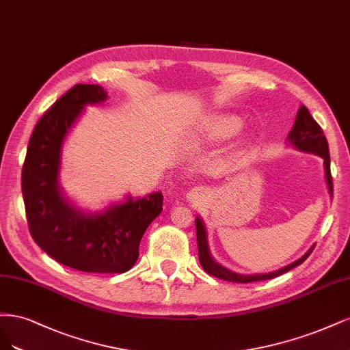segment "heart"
Listing matches in <instances>:
<instances>
[{"instance_id": "b5f03b06", "label": "heart", "mask_w": 350, "mask_h": 350, "mask_svg": "<svg viewBox=\"0 0 350 350\" xmlns=\"http://www.w3.org/2000/svg\"><path fill=\"white\" fill-rule=\"evenodd\" d=\"M243 128L241 118L235 115H211L200 123L199 133L209 141L228 139L235 137Z\"/></svg>"}]
</instances>
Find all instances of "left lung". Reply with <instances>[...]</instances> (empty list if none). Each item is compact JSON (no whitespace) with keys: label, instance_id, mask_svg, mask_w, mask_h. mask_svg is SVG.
<instances>
[{"label":"left lung","instance_id":"obj_1","mask_svg":"<svg viewBox=\"0 0 350 350\" xmlns=\"http://www.w3.org/2000/svg\"><path fill=\"white\" fill-rule=\"evenodd\" d=\"M289 142L295 146L299 151H306V152H312L320 155L324 160V170H325V180H327V186H329V193L333 198V178L330 173V154H329V144H327V139L324 137V133L320 128L317 122L314 120V118L310 115V111L306 106H301L294 126H292V131L288 135ZM196 239H198V252H199V262L200 266L204 267L206 273L211 276H215L224 280L228 282H237V284H249V282H257V280H266V279H272L276 276L284 275L288 270L294 269L299 266L302 262L307 260V257L312 253L314 245L311 249L304 254L301 258H298L297 262L291 263L285 267H282L279 270H275V272L270 273H257V275H240L228 270L227 267H224L218 265L215 260H213L211 253H209V247H208V235H206V228L202 219L198 217L196 218Z\"/></svg>","mask_w":350,"mask_h":350}]
</instances>
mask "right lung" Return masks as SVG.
Returning a JSON list of instances; mask_svg holds the SVG:
<instances>
[{"label": "right lung", "mask_w": 350, "mask_h": 350, "mask_svg": "<svg viewBox=\"0 0 350 350\" xmlns=\"http://www.w3.org/2000/svg\"><path fill=\"white\" fill-rule=\"evenodd\" d=\"M107 98L97 84H77L44 113L31 133L21 172L29 231L56 262L88 273H125L138 260L139 243L163 211V195L128 196L103 212L83 213L59 187L62 145L87 105Z\"/></svg>", "instance_id": "right-lung-1"}]
</instances>
